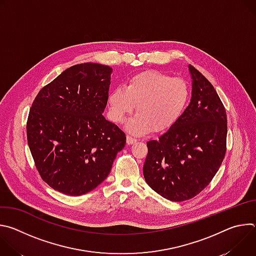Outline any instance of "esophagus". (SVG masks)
Segmentation results:
<instances>
[{"label":"esophagus","mask_w":256,"mask_h":256,"mask_svg":"<svg viewBox=\"0 0 256 256\" xmlns=\"http://www.w3.org/2000/svg\"><path fill=\"white\" fill-rule=\"evenodd\" d=\"M136 142V140L134 138H132V136H126V144H132L134 142Z\"/></svg>","instance_id":"1"}]
</instances>
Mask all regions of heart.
Here are the masks:
<instances>
[{
	"label": "heart",
	"mask_w": 256,
	"mask_h": 256,
	"mask_svg": "<svg viewBox=\"0 0 256 256\" xmlns=\"http://www.w3.org/2000/svg\"><path fill=\"white\" fill-rule=\"evenodd\" d=\"M190 98L186 82L158 70H147L130 79L124 89L110 92L108 103L114 122L122 124L134 106L138 116L128 124L134 134L169 128L184 112Z\"/></svg>",
	"instance_id": "obj_1"
}]
</instances>
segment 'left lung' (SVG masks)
<instances>
[{"label": "left lung", "mask_w": 256, "mask_h": 256, "mask_svg": "<svg viewBox=\"0 0 256 256\" xmlns=\"http://www.w3.org/2000/svg\"><path fill=\"white\" fill-rule=\"evenodd\" d=\"M192 100L180 118L158 140L147 142L142 167L148 186L172 202L204 190L220 168L227 142V114L210 82L194 66Z\"/></svg>", "instance_id": "8db88e82"}]
</instances>
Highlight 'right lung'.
<instances>
[{
	"label": "right lung",
	"mask_w": 256,
	"mask_h": 256,
	"mask_svg": "<svg viewBox=\"0 0 256 256\" xmlns=\"http://www.w3.org/2000/svg\"><path fill=\"white\" fill-rule=\"evenodd\" d=\"M112 68L75 64L44 86L30 107L26 132L42 180L64 194L78 196L108 176L126 134L102 116Z\"/></svg>",
	"instance_id": "add662e5"
}]
</instances>
